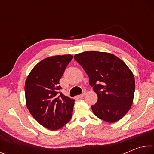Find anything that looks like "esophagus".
<instances>
[{
  "mask_svg": "<svg viewBox=\"0 0 154 154\" xmlns=\"http://www.w3.org/2000/svg\"><path fill=\"white\" fill-rule=\"evenodd\" d=\"M85 92H83L82 94H80V95H79V96H77V97L78 98H82L83 96H85Z\"/></svg>",
  "mask_w": 154,
  "mask_h": 154,
  "instance_id": "1",
  "label": "esophagus"
}]
</instances>
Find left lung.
Here are the masks:
<instances>
[{"mask_svg": "<svg viewBox=\"0 0 154 154\" xmlns=\"http://www.w3.org/2000/svg\"><path fill=\"white\" fill-rule=\"evenodd\" d=\"M74 58L89 77L98 96L91 106L96 116L109 123L118 121L132 106L135 90L133 73L113 54L96 51L76 54Z\"/></svg>", "mask_w": 154, "mask_h": 154, "instance_id": "8db88e82", "label": "left lung"}]
</instances>
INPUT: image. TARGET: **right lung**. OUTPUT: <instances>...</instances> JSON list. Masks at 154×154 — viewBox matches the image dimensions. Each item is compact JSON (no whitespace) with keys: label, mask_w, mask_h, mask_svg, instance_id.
I'll return each mask as SVG.
<instances>
[{"label":"right lung","mask_w":154,"mask_h":154,"mask_svg":"<svg viewBox=\"0 0 154 154\" xmlns=\"http://www.w3.org/2000/svg\"><path fill=\"white\" fill-rule=\"evenodd\" d=\"M72 58L71 55L48 57L33 68L26 80L28 111L48 129H60L72 118L75 100L59 92L62 88L59 81Z\"/></svg>","instance_id":"1"}]
</instances>
